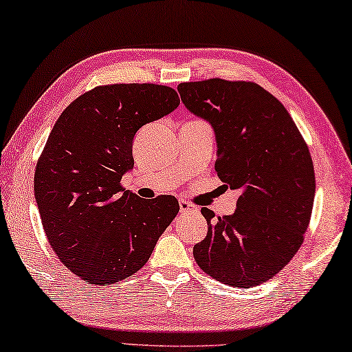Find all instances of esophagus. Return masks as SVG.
Returning a JSON list of instances; mask_svg holds the SVG:
<instances>
[{"instance_id": "1", "label": "esophagus", "mask_w": 352, "mask_h": 352, "mask_svg": "<svg viewBox=\"0 0 352 352\" xmlns=\"http://www.w3.org/2000/svg\"><path fill=\"white\" fill-rule=\"evenodd\" d=\"M197 206L192 203H189L186 200H180V212L184 214V212H189V210H195Z\"/></svg>"}]
</instances>
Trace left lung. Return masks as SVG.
<instances>
[{"label": "left lung", "instance_id": "obj_1", "mask_svg": "<svg viewBox=\"0 0 352 352\" xmlns=\"http://www.w3.org/2000/svg\"><path fill=\"white\" fill-rule=\"evenodd\" d=\"M177 89L184 106L214 127L217 175L241 190L232 215L201 208L208 234L194 246L195 261L229 286L265 283L297 254L309 225L316 175L308 144L257 82L209 78Z\"/></svg>", "mask_w": 352, "mask_h": 352}]
</instances>
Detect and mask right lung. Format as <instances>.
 Segmentation results:
<instances>
[{
  "mask_svg": "<svg viewBox=\"0 0 352 352\" xmlns=\"http://www.w3.org/2000/svg\"><path fill=\"white\" fill-rule=\"evenodd\" d=\"M180 104L169 86L104 85L74 100L38 158L34 190L50 246L75 276L112 285L148 263L180 210L177 198H140L121 184L132 143L146 123Z\"/></svg>",
  "mask_w": 352,
  "mask_h": 352,
  "instance_id": "add662e5",
  "label": "right lung"
}]
</instances>
